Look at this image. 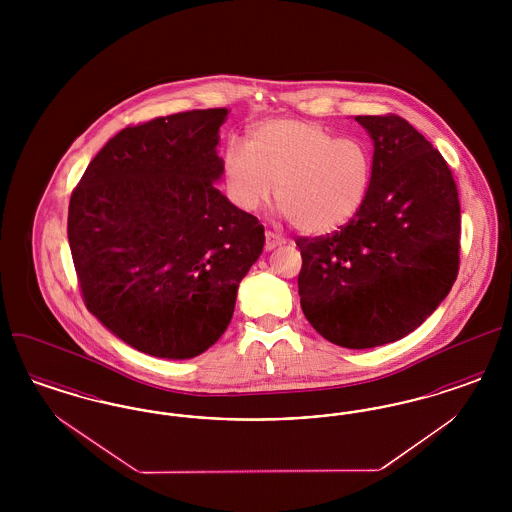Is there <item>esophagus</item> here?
I'll return each instance as SVG.
<instances>
[{"mask_svg":"<svg viewBox=\"0 0 512 512\" xmlns=\"http://www.w3.org/2000/svg\"><path fill=\"white\" fill-rule=\"evenodd\" d=\"M282 244H284V240H282L280 236H276V234H272V232L265 234V249H267V251H272V249H276L278 245Z\"/></svg>","mask_w":512,"mask_h":512,"instance_id":"34e87169","label":"esophagus"}]
</instances>
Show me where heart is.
<instances>
[{
    "instance_id": "1",
    "label": "heart",
    "mask_w": 512,
    "mask_h": 512,
    "mask_svg": "<svg viewBox=\"0 0 512 512\" xmlns=\"http://www.w3.org/2000/svg\"><path fill=\"white\" fill-rule=\"evenodd\" d=\"M222 169L236 207L253 213L274 192L297 232L322 236L340 230L363 207L372 155L363 140L334 138L317 122L274 119L253 130L249 146L228 142Z\"/></svg>"
}]
</instances>
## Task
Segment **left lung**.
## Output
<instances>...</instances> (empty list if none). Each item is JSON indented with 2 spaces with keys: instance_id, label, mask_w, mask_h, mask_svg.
Returning a JSON list of instances; mask_svg holds the SVG:
<instances>
[{
  "instance_id": "1",
  "label": "left lung",
  "mask_w": 512,
  "mask_h": 512,
  "mask_svg": "<svg viewBox=\"0 0 512 512\" xmlns=\"http://www.w3.org/2000/svg\"><path fill=\"white\" fill-rule=\"evenodd\" d=\"M374 144L359 213L338 232L299 238L301 309L347 349L401 340L430 317L459 272L461 205L438 149L397 115L355 117Z\"/></svg>"
}]
</instances>
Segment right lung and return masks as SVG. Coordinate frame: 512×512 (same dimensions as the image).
Returning <instances> with one entry per match:
<instances>
[{"label": "right lung", "instance_id": "obj_1", "mask_svg": "<svg viewBox=\"0 0 512 512\" xmlns=\"http://www.w3.org/2000/svg\"><path fill=\"white\" fill-rule=\"evenodd\" d=\"M228 109L128 126L92 159L69 203L88 311L134 349L192 359L224 334L265 228L215 186Z\"/></svg>", "mask_w": 512, "mask_h": 512}]
</instances>
